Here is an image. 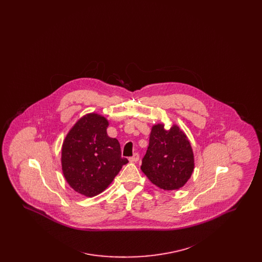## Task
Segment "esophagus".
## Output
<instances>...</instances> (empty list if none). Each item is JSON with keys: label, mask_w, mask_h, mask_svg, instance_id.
<instances>
[{"label": "esophagus", "mask_w": 262, "mask_h": 262, "mask_svg": "<svg viewBox=\"0 0 262 262\" xmlns=\"http://www.w3.org/2000/svg\"><path fill=\"white\" fill-rule=\"evenodd\" d=\"M129 162H137L139 160V154L138 153H135L132 157L128 158Z\"/></svg>", "instance_id": "obj_1"}]
</instances>
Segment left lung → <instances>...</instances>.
Masks as SVG:
<instances>
[{
  "label": "left lung",
  "mask_w": 262,
  "mask_h": 262,
  "mask_svg": "<svg viewBox=\"0 0 262 262\" xmlns=\"http://www.w3.org/2000/svg\"><path fill=\"white\" fill-rule=\"evenodd\" d=\"M193 168V152L184 132L178 125L170 129H165L163 124L153 125L140 167L150 182L165 190L179 189L188 181Z\"/></svg>",
  "instance_id": "left-lung-1"
}]
</instances>
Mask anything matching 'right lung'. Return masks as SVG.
Segmentation results:
<instances>
[{
    "label": "right lung",
    "mask_w": 262,
    "mask_h": 262,
    "mask_svg": "<svg viewBox=\"0 0 262 262\" xmlns=\"http://www.w3.org/2000/svg\"><path fill=\"white\" fill-rule=\"evenodd\" d=\"M106 118L88 114L69 132L62 147V169L69 185L88 198L105 190L122 167L128 162L122 157L118 139L108 137Z\"/></svg>",
    "instance_id": "1"
}]
</instances>
